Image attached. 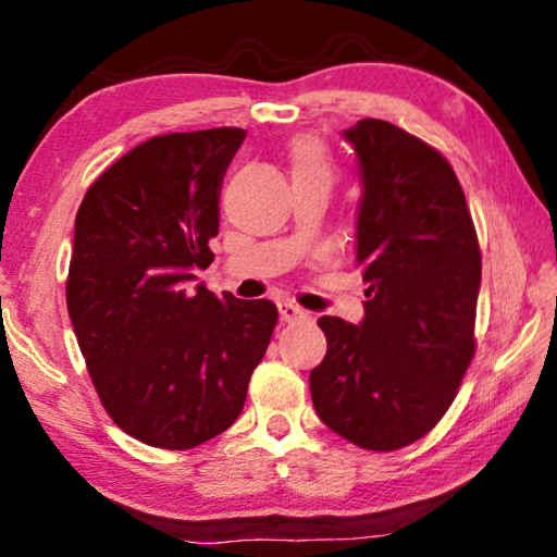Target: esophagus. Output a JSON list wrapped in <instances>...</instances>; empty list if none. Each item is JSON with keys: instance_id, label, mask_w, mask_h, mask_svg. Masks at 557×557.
<instances>
[{"instance_id": "esophagus-1", "label": "esophagus", "mask_w": 557, "mask_h": 557, "mask_svg": "<svg viewBox=\"0 0 557 557\" xmlns=\"http://www.w3.org/2000/svg\"><path fill=\"white\" fill-rule=\"evenodd\" d=\"M277 309H280L282 322H301V319H309V312H307V309L297 307L295 301L282 299V301H277Z\"/></svg>"}]
</instances>
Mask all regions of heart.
<instances>
[{"label": "heart", "instance_id": "obj_1", "mask_svg": "<svg viewBox=\"0 0 557 557\" xmlns=\"http://www.w3.org/2000/svg\"><path fill=\"white\" fill-rule=\"evenodd\" d=\"M289 162H292V178L299 176H314L332 182L334 164L329 157L326 147L314 137H297L289 147Z\"/></svg>", "mask_w": 557, "mask_h": 557}]
</instances>
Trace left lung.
Instances as JSON below:
<instances>
[{"label":"left lung","instance_id":"8db88e82","mask_svg":"<svg viewBox=\"0 0 557 557\" xmlns=\"http://www.w3.org/2000/svg\"><path fill=\"white\" fill-rule=\"evenodd\" d=\"M361 201L356 260L363 319L322 317L326 356L309 373L319 418L375 451L437 425L474 356L482 252L465 191L437 149L385 120L344 129Z\"/></svg>","mask_w":557,"mask_h":557}]
</instances>
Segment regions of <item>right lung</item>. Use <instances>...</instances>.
<instances>
[{"label": "right lung", "instance_id": "right-lung-1", "mask_svg": "<svg viewBox=\"0 0 557 557\" xmlns=\"http://www.w3.org/2000/svg\"><path fill=\"white\" fill-rule=\"evenodd\" d=\"M243 139L240 127L147 139L75 215L73 332L108 414L145 445L191 449L228 430L277 324L270 299L191 287L213 262L223 176Z\"/></svg>", "mask_w": 557, "mask_h": 557}]
</instances>
